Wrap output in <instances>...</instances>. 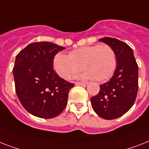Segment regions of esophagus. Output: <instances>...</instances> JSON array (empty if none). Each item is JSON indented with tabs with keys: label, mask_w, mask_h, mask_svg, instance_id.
I'll return each instance as SVG.
<instances>
[{
	"label": "esophagus",
	"mask_w": 149,
	"mask_h": 149,
	"mask_svg": "<svg viewBox=\"0 0 149 149\" xmlns=\"http://www.w3.org/2000/svg\"><path fill=\"white\" fill-rule=\"evenodd\" d=\"M76 85H79V86H84V87H86L88 85V83L87 82H77L75 83Z\"/></svg>",
	"instance_id": "obj_1"
}]
</instances>
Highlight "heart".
<instances>
[{
  "mask_svg": "<svg viewBox=\"0 0 149 149\" xmlns=\"http://www.w3.org/2000/svg\"><path fill=\"white\" fill-rule=\"evenodd\" d=\"M116 52L107 45H94L72 50L69 55L58 52L53 58L55 72L65 80H71L83 69L82 77L105 81L112 76L116 67Z\"/></svg>",
  "mask_w": 149,
  "mask_h": 149,
  "instance_id": "1",
  "label": "heart"
}]
</instances>
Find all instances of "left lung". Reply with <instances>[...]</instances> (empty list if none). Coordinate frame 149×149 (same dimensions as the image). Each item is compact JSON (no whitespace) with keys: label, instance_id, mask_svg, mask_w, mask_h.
I'll use <instances>...</instances> for the list:
<instances>
[{"label":"left lung","instance_id":"8db88e82","mask_svg":"<svg viewBox=\"0 0 149 149\" xmlns=\"http://www.w3.org/2000/svg\"><path fill=\"white\" fill-rule=\"evenodd\" d=\"M99 40L113 49L117 62L113 77L100 84L99 93L91 98V103L98 116L114 120L129 111L135 103L139 88V67L133 50L127 44L115 38Z\"/></svg>","mask_w":149,"mask_h":149}]
</instances>
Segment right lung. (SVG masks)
<instances>
[{"instance_id": "1", "label": "right lung", "mask_w": 149, "mask_h": 149, "mask_svg": "<svg viewBox=\"0 0 149 149\" xmlns=\"http://www.w3.org/2000/svg\"><path fill=\"white\" fill-rule=\"evenodd\" d=\"M65 48L49 42L30 43L16 56L13 74L17 97L29 113L43 119L58 116L74 85L54 71L55 55Z\"/></svg>"}]
</instances>
